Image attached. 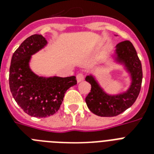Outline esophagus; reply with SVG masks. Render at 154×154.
I'll list each match as a JSON object with an SVG mask.
<instances>
[{
  "label": "esophagus",
  "mask_w": 154,
  "mask_h": 154,
  "mask_svg": "<svg viewBox=\"0 0 154 154\" xmlns=\"http://www.w3.org/2000/svg\"><path fill=\"white\" fill-rule=\"evenodd\" d=\"M77 81L78 83H80V82H82L84 81V76H83L82 73H79V74L77 75Z\"/></svg>",
  "instance_id": "1"
}]
</instances>
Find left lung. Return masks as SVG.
<instances>
[{
  "label": "left lung",
  "mask_w": 154,
  "mask_h": 154,
  "mask_svg": "<svg viewBox=\"0 0 154 154\" xmlns=\"http://www.w3.org/2000/svg\"><path fill=\"white\" fill-rule=\"evenodd\" d=\"M112 62L123 68L129 77L126 90L117 94H109L93 73L86 76L85 81L91 85V91L85 98L87 106L93 113L100 117H114L133 105L141 90L142 69L136 49L129 41L118 43L111 56ZM99 65H105L100 64Z\"/></svg>",
  "instance_id": "8db88e82"
}]
</instances>
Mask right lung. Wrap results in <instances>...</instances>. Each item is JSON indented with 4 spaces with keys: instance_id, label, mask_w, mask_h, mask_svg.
Masks as SVG:
<instances>
[{
    "instance_id": "add662e5",
    "label": "right lung",
    "mask_w": 154,
    "mask_h": 154,
    "mask_svg": "<svg viewBox=\"0 0 154 154\" xmlns=\"http://www.w3.org/2000/svg\"><path fill=\"white\" fill-rule=\"evenodd\" d=\"M47 45L42 35L29 37L14 52L9 68V88L13 98L27 114L35 117H47L57 112L65 92L77 85L75 76L43 77L32 72V56Z\"/></svg>"
}]
</instances>
